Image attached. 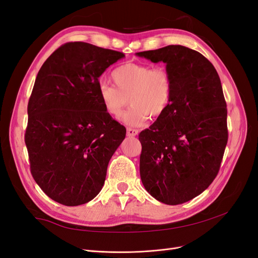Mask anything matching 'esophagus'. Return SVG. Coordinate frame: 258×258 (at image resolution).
<instances>
[{
	"label": "esophagus",
	"mask_w": 258,
	"mask_h": 258,
	"mask_svg": "<svg viewBox=\"0 0 258 258\" xmlns=\"http://www.w3.org/2000/svg\"><path fill=\"white\" fill-rule=\"evenodd\" d=\"M138 130L134 128H127V136L128 137H136L138 135Z\"/></svg>",
	"instance_id": "1"
}]
</instances>
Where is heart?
Wrapping results in <instances>:
<instances>
[{
  "label": "heart",
  "instance_id": "b5f03b06",
  "mask_svg": "<svg viewBox=\"0 0 258 258\" xmlns=\"http://www.w3.org/2000/svg\"><path fill=\"white\" fill-rule=\"evenodd\" d=\"M111 79L115 86L100 84L99 100L105 113L114 118L122 114L129 100L131 105L121 119L128 126H141L150 115L161 116L172 101L173 80L163 67L129 62L116 68Z\"/></svg>",
  "mask_w": 258,
  "mask_h": 258
}]
</instances>
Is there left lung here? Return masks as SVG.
I'll return each mask as SVG.
<instances>
[{
    "label": "left lung",
    "instance_id": "obj_1",
    "mask_svg": "<svg viewBox=\"0 0 258 258\" xmlns=\"http://www.w3.org/2000/svg\"><path fill=\"white\" fill-rule=\"evenodd\" d=\"M137 56L165 62L173 80L168 110L139 135L140 175L156 200L181 205L206 190L221 167L228 130L220 76L204 54L182 45Z\"/></svg>",
    "mask_w": 258,
    "mask_h": 258
}]
</instances>
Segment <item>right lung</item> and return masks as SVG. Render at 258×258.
<instances>
[{
    "label": "right lung",
    "mask_w": 258,
    "mask_h": 258,
    "mask_svg": "<svg viewBox=\"0 0 258 258\" xmlns=\"http://www.w3.org/2000/svg\"><path fill=\"white\" fill-rule=\"evenodd\" d=\"M120 51L84 42L54 50L37 73L28 103L25 142L31 174L52 200L87 204L102 189L108 161L126 128L107 115L99 77Z\"/></svg>",
    "instance_id": "right-lung-1"
}]
</instances>
